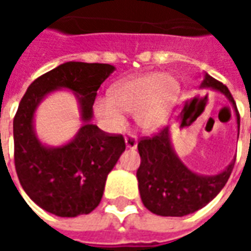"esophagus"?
<instances>
[{
    "mask_svg": "<svg viewBox=\"0 0 251 251\" xmlns=\"http://www.w3.org/2000/svg\"><path fill=\"white\" fill-rule=\"evenodd\" d=\"M125 144L126 148H130V149H136L137 148V137L134 134H129L125 137Z\"/></svg>",
    "mask_w": 251,
    "mask_h": 251,
    "instance_id": "obj_1",
    "label": "esophagus"
}]
</instances>
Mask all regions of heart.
Listing matches in <instances>:
<instances>
[{"label":"heart","mask_w":251,"mask_h":251,"mask_svg":"<svg viewBox=\"0 0 251 251\" xmlns=\"http://www.w3.org/2000/svg\"><path fill=\"white\" fill-rule=\"evenodd\" d=\"M179 93V82L174 76L157 72L144 74L115 84L110 97H98L94 100V113L111 131L125 127L124 113H134L140 129L154 131L167 124Z\"/></svg>","instance_id":"obj_1"}]
</instances>
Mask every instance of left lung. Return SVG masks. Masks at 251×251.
Here are the masks:
<instances>
[{"mask_svg": "<svg viewBox=\"0 0 251 251\" xmlns=\"http://www.w3.org/2000/svg\"><path fill=\"white\" fill-rule=\"evenodd\" d=\"M201 87H211L226 95L235 110L239 131V113L228 88L207 74ZM138 153L141 164L137 179L142 203L151 212L161 216H184L203 208L226 185L235 163L234 160L215 176L191 172L174 152L168 127L160 129L153 137L141 138Z\"/></svg>", "mask_w": 251, "mask_h": 251, "instance_id": "8db88e82", "label": "left lung"}]
</instances>
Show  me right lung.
Returning <instances> with one entry per match:
<instances>
[{"label": "right lung", "instance_id": "right-lung-1", "mask_svg": "<svg viewBox=\"0 0 251 251\" xmlns=\"http://www.w3.org/2000/svg\"><path fill=\"white\" fill-rule=\"evenodd\" d=\"M113 71L102 63H64L30 83L20 102L13 120L16 172L26 195L53 215L74 218L97 208L107 175L125 151L121 134L90 122L97 91ZM57 88L78 94L83 126L71 143L47 148L35 137L33 114L41 99Z\"/></svg>", "mask_w": 251, "mask_h": 251}]
</instances>
